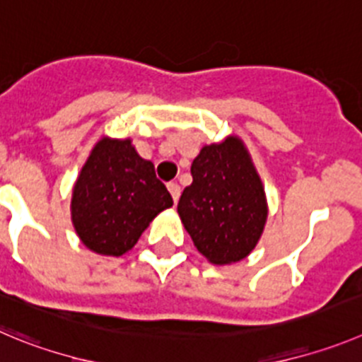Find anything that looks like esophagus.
<instances>
[{
  "instance_id": "esophagus-1",
  "label": "esophagus",
  "mask_w": 362,
  "mask_h": 362,
  "mask_svg": "<svg viewBox=\"0 0 362 362\" xmlns=\"http://www.w3.org/2000/svg\"><path fill=\"white\" fill-rule=\"evenodd\" d=\"M168 189H170L171 197H173V202L177 204L178 198H180V185H178L177 182H170V184H168Z\"/></svg>"
}]
</instances>
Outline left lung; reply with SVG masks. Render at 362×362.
Here are the masks:
<instances>
[{"instance_id":"1","label":"left lung","mask_w":362,"mask_h":362,"mask_svg":"<svg viewBox=\"0 0 362 362\" xmlns=\"http://www.w3.org/2000/svg\"><path fill=\"white\" fill-rule=\"evenodd\" d=\"M191 175L177 211L198 252L218 266L248 257L268 219L264 185L248 148L238 135L205 144Z\"/></svg>"}]
</instances>
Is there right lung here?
<instances>
[{"mask_svg":"<svg viewBox=\"0 0 362 362\" xmlns=\"http://www.w3.org/2000/svg\"><path fill=\"white\" fill-rule=\"evenodd\" d=\"M171 205L153 164L137 153L132 139L101 137L73 185L71 221L90 252L119 257Z\"/></svg>","mask_w":362,"mask_h":362,"instance_id":"obj_1","label":"right lung"}]
</instances>
